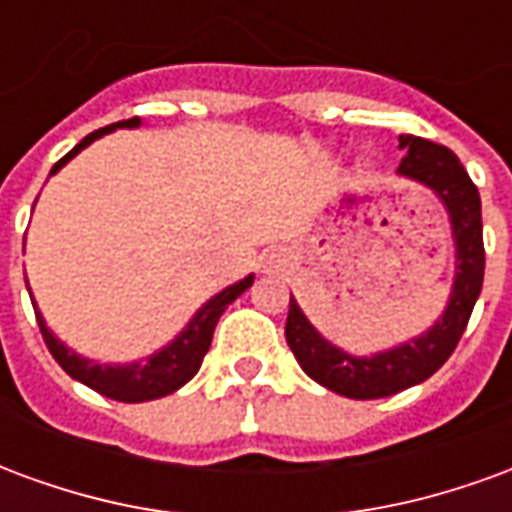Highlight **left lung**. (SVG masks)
Segmentation results:
<instances>
[{
	"label": "left lung",
	"instance_id": "8db88e82",
	"mask_svg": "<svg viewBox=\"0 0 512 512\" xmlns=\"http://www.w3.org/2000/svg\"><path fill=\"white\" fill-rule=\"evenodd\" d=\"M400 147L406 153L400 158L397 172L425 183L439 194L450 211L452 233L458 244V274L441 321L417 340L370 359L348 356L326 343L304 318L293 296H290L288 323H285V337L293 356L299 359L301 370L326 389L354 400L397 395L433 376L455 351L461 334L466 332V323L472 318L474 301L483 290L485 246L480 191L450 147L411 134L400 136Z\"/></svg>",
	"mask_w": 512,
	"mask_h": 512
}]
</instances>
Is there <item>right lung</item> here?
Returning <instances> with one entry per match:
<instances>
[{"instance_id": "obj_1", "label": "right lung", "mask_w": 512, "mask_h": 512, "mask_svg": "<svg viewBox=\"0 0 512 512\" xmlns=\"http://www.w3.org/2000/svg\"><path fill=\"white\" fill-rule=\"evenodd\" d=\"M131 126H139V117L120 120V123H112V126L98 128L93 134H87L79 145L73 147L71 153H65V156L54 164L51 175L60 167H65V161H71L82 147L95 142L98 136L109 134V131H115V128ZM252 279L255 277L241 279L238 285L222 290L219 296H213V299L191 318V323L183 329L180 337H175L164 351H158L156 356H150L142 365H139V362L126 367L93 365V362H87L82 356L71 354V351L46 329L40 312H35V318H38L40 334H43V340H46V348H49L51 356L57 359V365H60L68 376L76 378V381H82V384L90 386V389H95L98 395L112 397V400H120V403H145V400H156V397L172 395L175 389H180L186 381L194 378V373L200 370L202 359L208 354V348H211L213 329H216V323L222 318V312L227 310L249 285H252ZM32 307H35V301H32ZM35 310H38V307H35Z\"/></svg>"}]
</instances>
